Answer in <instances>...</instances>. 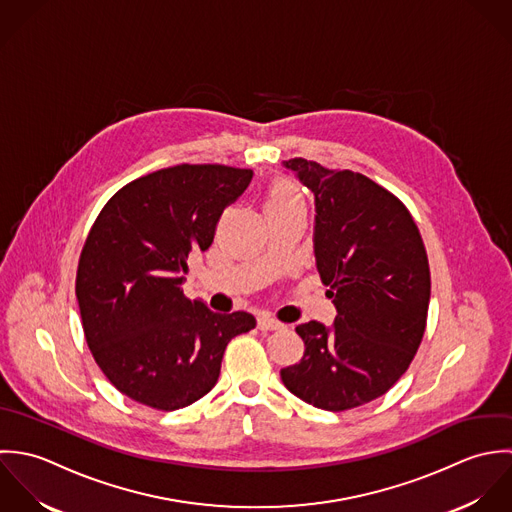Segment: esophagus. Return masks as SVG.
<instances>
[{
	"label": "esophagus",
	"mask_w": 512,
	"mask_h": 512,
	"mask_svg": "<svg viewBox=\"0 0 512 512\" xmlns=\"http://www.w3.org/2000/svg\"><path fill=\"white\" fill-rule=\"evenodd\" d=\"M257 326H259V330H263V332H267V330H281V328H283V324H281L279 320H275V318H271V316H267V314H261V316H259Z\"/></svg>",
	"instance_id": "esophagus-1"
}]
</instances>
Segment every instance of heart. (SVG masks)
<instances>
[{
	"label": "heart",
	"instance_id": "b5f03b06",
	"mask_svg": "<svg viewBox=\"0 0 512 512\" xmlns=\"http://www.w3.org/2000/svg\"><path fill=\"white\" fill-rule=\"evenodd\" d=\"M301 200V194L299 190L285 182V180H279L271 186V190L267 192V198H265V207H275V205L291 204V202H299Z\"/></svg>",
	"mask_w": 512,
	"mask_h": 512
}]
</instances>
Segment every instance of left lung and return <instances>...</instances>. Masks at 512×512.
Returning a JSON list of instances; mask_svg holds the SVG:
<instances>
[{
	"label": "left lung",
	"instance_id": "left-lung-1",
	"mask_svg": "<svg viewBox=\"0 0 512 512\" xmlns=\"http://www.w3.org/2000/svg\"><path fill=\"white\" fill-rule=\"evenodd\" d=\"M283 166L314 194L316 269L338 314L330 328L297 326L305 356L281 380L314 408H358L402 378L421 344L431 293L425 245L408 207L370 178L305 158Z\"/></svg>",
	"mask_w": 512,
	"mask_h": 512
}]
</instances>
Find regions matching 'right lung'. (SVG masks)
Masks as SVG:
<instances>
[{"instance_id":"obj_1","label":"right lung","mask_w":512,"mask_h":512,"mask_svg":"<svg viewBox=\"0 0 512 512\" xmlns=\"http://www.w3.org/2000/svg\"><path fill=\"white\" fill-rule=\"evenodd\" d=\"M251 170L180 164L120 188L81 251L77 301L87 344L108 382L148 408H186L215 386L249 312L219 314L184 295L188 259L204 253Z\"/></svg>"}]
</instances>
